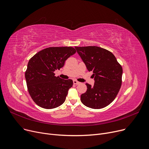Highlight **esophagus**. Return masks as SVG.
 <instances>
[{
	"label": "esophagus",
	"mask_w": 149,
	"mask_h": 149,
	"mask_svg": "<svg viewBox=\"0 0 149 149\" xmlns=\"http://www.w3.org/2000/svg\"><path fill=\"white\" fill-rule=\"evenodd\" d=\"M73 83H74V85H79V84L80 83L79 81H77V80H73Z\"/></svg>",
	"instance_id": "34e87169"
}]
</instances>
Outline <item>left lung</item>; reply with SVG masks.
I'll use <instances>...</instances> for the list:
<instances>
[{
    "label": "left lung",
    "instance_id": "left-lung-1",
    "mask_svg": "<svg viewBox=\"0 0 149 149\" xmlns=\"http://www.w3.org/2000/svg\"><path fill=\"white\" fill-rule=\"evenodd\" d=\"M88 71H93L94 85L86 83L87 91L81 95L85 106L103 108L115 99L122 85V68L114 55L97 46L75 47Z\"/></svg>",
    "mask_w": 149,
    "mask_h": 149
}]
</instances>
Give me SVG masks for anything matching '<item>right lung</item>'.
<instances>
[{
	"label": "right lung",
	"mask_w": 149,
	"mask_h": 149,
	"mask_svg": "<svg viewBox=\"0 0 149 149\" xmlns=\"http://www.w3.org/2000/svg\"><path fill=\"white\" fill-rule=\"evenodd\" d=\"M75 52L72 47H51L30 59L25 77L29 94L39 107L52 109L65 101L73 81L55 76L54 71L63 67L65 61Z\"/></svg>",
	"instance_id": "add662e5"
}]
</instances>
